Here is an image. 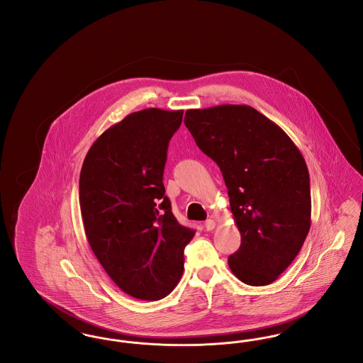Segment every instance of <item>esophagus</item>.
Masks as SVG:
<instances>
[{
    "instance_id": "1",
    "label": "esophagus",
    "mask_w": 363,
    "mask_h": 363,
    "mask_svg": "<svg viewBox=\"0 0 363 363\" xmlns=\"http://www.w3.org/2000/svg\"><path fill=\"white\" fill-rule=\"evenodd\" d=\"M204 225H206L207 231H211V230H213V228H215V225H216V222H215L213 219H208V220H206V223H204Z\"/></svg>"
}]
</instances>
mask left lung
Instances as JSON below:
<instances>
[{"instance_id":"1","label":"left lung","mask_w":363,"mask_h":363,"mask_svg":"<svg viewBox=\"0 0 363 363\" xmlns=\"http://www.w3.org/2000/svg\"><path fill=\"white\" fill-rule=\"evenodd\" d=\"M185 125L197 147L223 174L241 233L228 257L245 284L275 281L299 253L311 230V179L293 140L275 122L245 104L193 108Z\"/></svg>"}]
</instances>
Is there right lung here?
Masks as SVG:
<instances>
[{"label": "right lung", "instance_id": "obj_1", "mask_svg": "<svg viewBox=\"0 0 363 363\" xmlns=\"http://www.w3.org/2000/svg\"><path fill=\"white\" fill-rule=\"evenodd\" d=\"M182 114L145 108L126 116L96 138L80 173L88 243L122 291L143 301L173 291L196 233L177 222L163 185L169 141Z\"/></svg>", "mask_w": 363, "mask_h": 363}]
</instances>
